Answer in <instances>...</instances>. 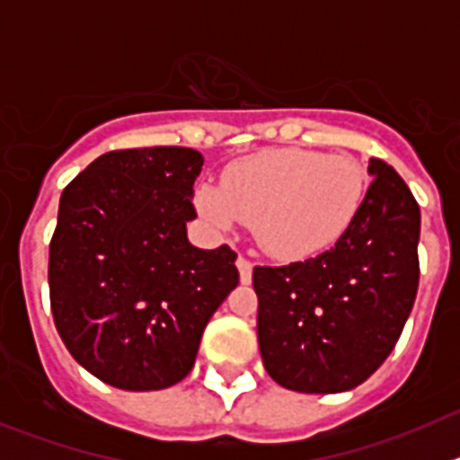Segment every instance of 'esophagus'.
Here are the masks:
<instances>
[{"mask_svg": "<svg viewBox=\"0 0 460 460\" xmlns=\"http://www.w3.org/2000/svg\"><path fill=\"white\" fill-rule=\"evenodd\" d=\"M237 270H239V279H242V283H251V279H253V262H251L246 255H239L237 258Z\"/></svg>", "mask_w": 460, "mask_h": 460, "instance_id": "esophagus-1", "label": "esophagus"}]
</instances>
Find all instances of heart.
<instances>
[{"label":"heart","mask_w":460,"mask_h":460,"mask_svg":"<svg viewBox=\"0 0 460 460\" xmlns=\"http://www.w3.org/2000/svg\"><path fill=\"white\" fill-rule=\"evenodd\" d=\"M364 165L343 154L265 149L233 161L223 186L202 184L198 209L218 227L251 223L260 249L304 260L334 246L367 200Z\"/></svg>","instance_id":"obj_1"}]
</instances>
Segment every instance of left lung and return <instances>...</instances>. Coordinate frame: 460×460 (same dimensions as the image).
<instances>
[{
  "mask_svg": "<svg viewBox=\"0 0 460 460\" xmlns=\"http://www.w3.org/2000/svg\"><path fill=\"white\" fill-rule=\"evenodd\" d=\"M373 181L350 230L324 253L255 267L258 345L280 387L348 392L394 350L420 288V205L396 170L368 161Z\"/></svg>",
  "mask_w": 460,
  "mask_h": 460,
  "instance_id": "left-lung-1",
  "label": "left lung"
}]
</instances>
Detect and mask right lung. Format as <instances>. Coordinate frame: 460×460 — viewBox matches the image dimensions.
<instances>
[{
    "mask_svg": "<svg viewBox=\"0 0 460 460\" xmlns=\"http://www.w3.org/2000/svg\"><path fill=\"white\" fill-rule=\"evenodd\" d=\"M202 164L186 147L115 149L64 189L48 260L52 318L73 359L105 385L152 392L184 380L237 288L227 243L202 251L186 239Z\"/></svg>",
    "mask_w": 460,
    "mask_h": 460,
    "instance_id": "add662e5",
    "label": "right lung"
}]
</instances>
